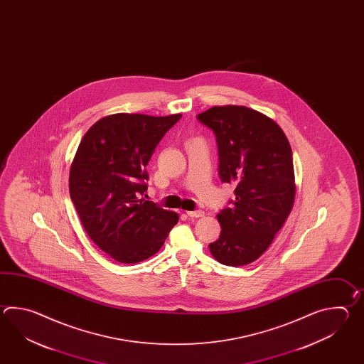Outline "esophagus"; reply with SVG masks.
<instances>
[{
	"label": "esophagus",
	"mask_w": 364,
	"mask_h": 364,
	"mask_svg": "<svg viewBox=\"0 0 364 364\" xmlns=\"http://www.w3.org/2000/svg\"><path fill=\"white\" fill-rule=\"evenodd\" d=\"M187 216L193 217V218H198V217L204 216V212L203 210H190V212H187Z\"/></svg>",
	"instance_id": "1"
}]
</instances>
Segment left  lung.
Returning <instances> with one entry per match:
<instances>
[{
	"instance_id": "8db88e82",
	"label": "left lung",
	"mask_w": 364,
	"mask_h": 364,
	"mask_svg": "<svg viewBox=\"0 0 364 364\" xmlns=\"http://www.w3.org/2000/svg\"><path fill=\"white\" fill-rule=\"evenodd\" d=\"M196 118L216 135L220 178L235 186L232 207L217 215L221 232L209 251L224 265H247L271 246L293 209L291 147L279 124L247 107H213Z\"/></svg>"
}]
</instances>
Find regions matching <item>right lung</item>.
<instances>
[{
    "mask_svg": "<svg viewBox=\"0 0 364 364\" xmlns=\"http://www.w3.org/2000/svg\"><path fill=\"white\" fill-rule=\"evenodd\" d=\"M181 117H104L77 147L70 198L88 237L116 262L135 264L155 255L178 223L176 212L141 195L147 190L148 161Z\"/></svg>",
    "mask_w": 364,
    "mask_h": 364,
    "instance_id": "right-lung-1",
    "label": "right lung"
}]
</instances>
